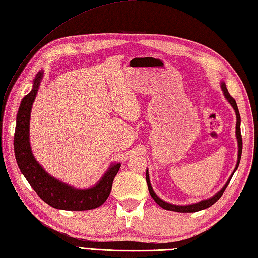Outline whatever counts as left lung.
I'll list each match as a JSON object with an SVG mask.
<instances>
[{"label": "left lung", "instance_id": "1", "mask_svg": "<svg viewBox=\"0 0 258 258\" xmlns=\"http://www.w3.org/2000/svg\"><path fill=\"white\" fill-rule=\"evenodd\" d=\"M220 87L223 89V93L225 95L226 99L228 100V103L233 106V108L235 109V113H236V118H237V122H236V138H237V143H238V160H237V164H236V168L234 170V172L231 173L230 178L227 181L226 184L223 186V189L220 191H218L215 196L211 197L209 199H206L203 201H199V203L197 204H192V205H186V206H178V205H172V204H169V203H165L164 200H162L161 198H159L158 196L155 195V192L152 189V185H151L150 182V176H149V171L146 170V173H145V178H146V183H148V188H149V192L151 195V197L154 199V201L156 204H158L160 207H162L163 209L165 210H171V211H176V213H196V211H199V210H203L208 208V207L213 206L217 200H218L223 194L225 192V190L227 188V185L229 184L231 178H233V175L235 173V171L237 170L240 162V158H241V152H243V140H241V133H240V115H239V110L238 107H237V104H236V100L231 97L230 94L228 93V90H227V87L224 82H221L220 84Z\"/></svg>", "mask_w": 258, "mask_h": 258}]
</instances>
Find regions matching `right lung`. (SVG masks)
Masks as SVG:
<instances>
[{"label": "right lung", "mask_w": 258, "mask_h": 258, "mask_svg": "<svg viewBox=\"0 0 258 258\" xmlns=\"http://www.w3.org/2000/svg\"><path fill=\"white\" fill-rule=\"evenodd\" d=\"M42 77L43 72H39L33 80L31 92L24 96L18 110L14 133V154L19 169L40 198L53 208L77 211L97 208L108 198L120 163L110 165L92 188L76 189L45 172L32 154L29 140L30 115Z\"/></svg>", "instance_id": "1"}]
</instances>
